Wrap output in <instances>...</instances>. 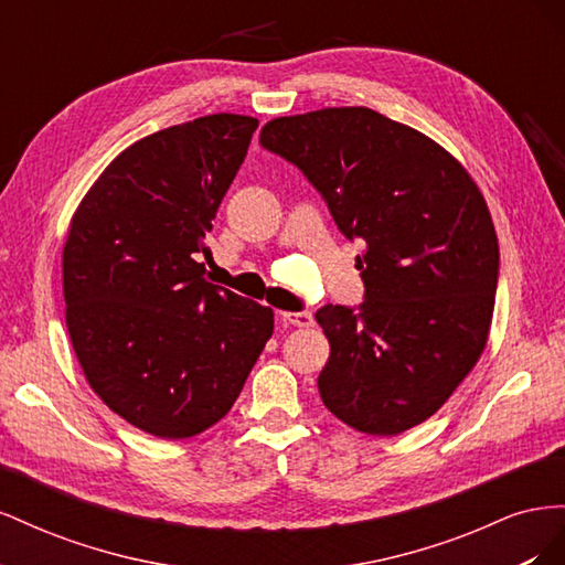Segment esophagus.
<instances>
[{"label": "esophagus", "mask_w": 565, "mask_h": 565, "mask_svg": "<svg viewBox=\"0 0 565 565\" xmlns=\"http://www.w3.org/2000/svg\"><path fill=\"white\" fill-rule=\"evenodd\" d=\"M280 322L295 324V328H313L316 320L309 311H299V313H280Z\"/></svg>", "instance_id": "34e87169"}]
</instances>
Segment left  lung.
<instances>
[{"label": "left lung", "instance_id": "1", "mask_svg": "<svg viewBox=\"0 0 565 565\" xmlns=\"http://www.w3.org/2000/svg\"><path fill=\"white\" fill-rule=\"evenodd\" d=\"M259 141L297 164L334 224L363 241L361 311L322 306L324 407L370 436H398L443 407L481 358L500 245L488 202L429 136L363 106L276 117Z\"/></svg>", "mask_w": 565, "mask_h": 565}]
</instances>
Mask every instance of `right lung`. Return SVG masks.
Instances as JSON below:
<instances>
[{"label": "right lung", "instance_id": "add662e5", "mask_svg": "<svg viewBox=\"0 0 565 565\" xmlns=\"http://www.w3.org/2000/svg\"><path fill=\"white\" fill-rule=\"evenodd\" d=\"M259 119L216 113L131 143L77 204L65 324L92 391L158 438L210 429L241 396L273 309L204 280L198 254Z\"/></svg>", "mask_w": 565, "mask_h": 565}]
</instances>
